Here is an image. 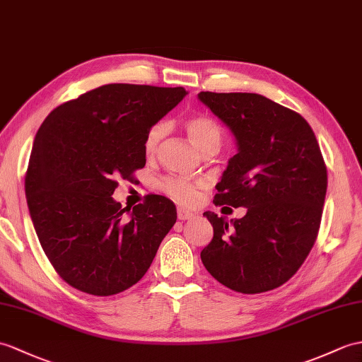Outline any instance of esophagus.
Here are the masks:
<instances>
[{"mask_svg":"<svg viewBox=\"0 0 362 362\" xmlns=\"http://www.w3.org/2000/svg\"><path fill=\"white\" fill-rule=\"evenodd\" d=\"M177 217L179 221H187V219H191V217H194V213L189 211V209L187 208H177Z\"/></svg>","mask_w":362,"mask_h":362,"instance_id":"34e87169","label":"esophagus"}]
</instances>
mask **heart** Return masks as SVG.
<instances>
[{"label": "heart", "instance_id": "b5f03b06", "mask_svg": "<svg viewBox=\"0 0 362 362\" xmlns=\"http://www.w3.org/2000/svg\"><path fill=\"white\" fill-rule=\"evenodd\" d=\"M185 129L188 132V137L192 141L200 153H205L209 148H217L219 149L222 134L219 126H217L209 117L206 115H192L185 122ZM166 134V126L165 123H158L149 129L145 139V153L146 156H154L158 146H160V141ZM197 187L200 183H191L183 179L177 177H170L162 183V188L170 194L171 197L177 199L183 204H191L192 200L197 196Z\"/></svg>", "mask_w": 362, "mask_h": 362}]
</instances>
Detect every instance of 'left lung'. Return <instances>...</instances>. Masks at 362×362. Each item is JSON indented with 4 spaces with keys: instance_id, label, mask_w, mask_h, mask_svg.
Wrapping results in <instances>:
<instances>
[{
    "instance_id": "left-lung-1",
    "label": "left lung",
    "mask_w": 362,
    "mask_h": 362,
    "mask_svg": "<svg viewBox=\"0 0 362 362\" xmlns=\"http://www.w3.org/2000/svg\"><path fill=\"white\" fill-rule=\"evenodd\" d=\"M231 131L238 154L216 185V205L247 208L242 219L206 211L214 236L202 250L208 273L256 295L287 282L304 264L321 225L327 168L304 117L250 92H200Z\"/></svg>"
}]
</instances>
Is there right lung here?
Segmentation results:
<instances>
[{"instance_id": "obj_1", "label": "right lung", "mask_w": 362, "mask_h": 362, "mask_svg": "<svg viewBox=\"0 0 362 362\" xmlns=\"http://www.w3.org/2000/svg\"><path fill=\"white\" fill-rule=\"evenodd\" d=\"M187 94L112 83L55 107L40 126L24 180L28 206L47 259L74 288L117 295L153 264L175 205L153 194L129 211L112 194L117 180L145 166L146 134Z\"/></svg>"}]
</instances>
